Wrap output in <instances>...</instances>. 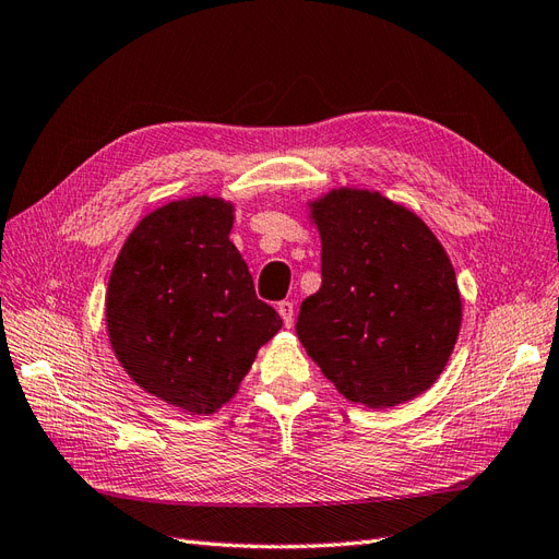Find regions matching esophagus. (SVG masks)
Segmentation results:
<instances>
[{"label":"esophagus","mask_w":559,"mask_h":559,"mask_svg":"<svg viewBox=\"0 0 559 559\" xmlns=\"http://www.w3.org/2000/svg\"><path fill=\"white\" fill-rule=\"evenodd\" d=\"M277 312H280V317L284 319V326H292V324H294V312H296V308H294L292 300H280V302H277Z\"/></svg>","instance_id":"34e87169"}]
</instances>
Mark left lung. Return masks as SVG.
<instances>
[{
  "label": "left lung",
  "mask_w": 559,
  "mask_h": 559,
  "mask_svg": "<svg viewBox=\"0 0 559 559\" xmlns=\"http://www.w3.org/2000/svg\"><path fill=\"white\" fill-rule=\"evenodd\" d=\"M321 286L302 300L298 341L337 392L394 408L438 380L462 326L443 245L378 191L333 189L310 202Z\"/></svg>",
  "instance_id": "8db88e82"
}]
</instances>
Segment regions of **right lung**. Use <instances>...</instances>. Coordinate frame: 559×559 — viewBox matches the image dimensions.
<instances>
[{"label":"right lung","mask_w":559,"mask_h":559,"mask_svg":"<svg viewBox=\"0 0 559 559\" xmlns=\"http://www.w3.org/2000/svg\"><path fill=\"white\" fill-rule=\"evenodd\" d=\"M235 207L193 195L146 214L111 267L105 317L118 364L144 392L189 415L238 394L282 329L230 242Z\"/></svg>","instance_id":"add662e5"}]
</instances>
